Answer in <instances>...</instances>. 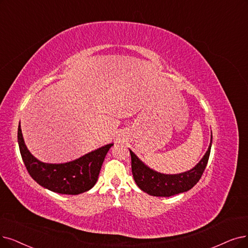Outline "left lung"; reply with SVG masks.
I'll use <instances>...</instances> for the list:
<instances>
[{
	"label": "left lung",
	"instance_id": "obj_1",
	"mask_svg": "<svg viewBox=\"0 0 248 248\" xmlns=\"http://www.w3.org/2000/svg\"><path fill=\"white\" fill-rule=\"evenodd\" d=\"M213 135L206 153L192 169L179 174H164L146 166L131 150V169L134 181L140 189L153 196L169 197L190 190L200 181L209 161Z\"/></svg>",
	"mask_w": 248,
	"mask_h": 248
}]
</instances>
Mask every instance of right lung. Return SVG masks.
Wrapping results in <instances>:
<instances>
[{
	"label": "right lung",
	"instance_id": "1",
	"mask_svg": "<svg viewBox=\"0 0 248 248\" xmlns=\"http://www.w3.org/2000/svg\"><path fill=\"white\" fill-rule=\"evenodd\" d=\"M18 144L26 169L32 179L53 192L80 194L95 185L102 165L114 143L106 144L74 161L61 164L44 163L31 155L24 142L21 126H18Z\"/></svg>",
	"mask_w": 248,
	"mask_h": 248
}]
</instances>
